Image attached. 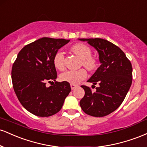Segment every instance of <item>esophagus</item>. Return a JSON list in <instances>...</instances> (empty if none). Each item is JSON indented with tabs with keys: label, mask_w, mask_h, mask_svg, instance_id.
I'll return each instance as SVG.
<instances>
[{
	"label": "esophagus",
	"mask_w": 147,
	"mask_h": 147,
	"mask_svg": "<svg viewBox=\"0 0 147 147\" xmlns=\"http://www.w3.org/2000/svg\"><path fill=\"white\" fill-rule=\"evenodd\" d=\"M77 86H78L77 85H75V84H70V87H71V89L72 90H74V89H75L76 88H77Z\"/></svg>",
	"instance_id": "obj_1"
}]
</instances>
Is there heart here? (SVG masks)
Segmentation results:
<instances>
[{"mask_svg":"<svg viewBox=\"0 0 147 147\" xmlns=\"http://www.w3.org/2000/svg\"><path fill=\"white\" fill-rule=\"evenodd\" d=\"M72 51L82 60L84 66L92 70L96 67V61L91 57L92 51L88 45L84 43H77L72 47ZM53 64L57 69L62 70L64 68V53L58 51L53 58ZM87 77V72L84 69L77 70H67L60 76L62 81L72 84H77Z\"/></svg>","mask_w":147,"mask_h":147,"instance_id":"1","label":"heart"}]
</instances>
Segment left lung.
I'll return each mask as SVG.
<instances>
[{
  "mask_svg": "<svg viewBox=\"0 0 147 147\" xmlns=\"http://www.w3.org/2000/svg\"><path fill=\"white\" fill-rule=\"evenodd\" d=\"M97 50L101 65L87 81L99 84L95 92L82 86L85 95L80 106L84 113L94 117H104L121 105L132 84L133 68L124 52L103 38H79Z\"/></svg>",
  "mask_w": 147,
  "mask_h": 147,
  "instance_id": "8db88e82",
  "label": "left lung"
}]
</instances>
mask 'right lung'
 Returning <instances> with one entry per match:
<instances>
[{"label":"right lung","instance_id":"obj_1","mask_svg":"<svg viewBox=\"0 0 147 147\" xmlns=\"http://www.w3.org/2000/svg\"><path fill=\"white\" fill-rule=\"evenodd\" d=\"M69 41L43 37L22 48L13 64L11 80L15 93L22 106L35 115L56 114L71 90L68 82H56L53 64L55 53ZM46 82L54 85L46 87Z\"/></svg>","mask_w":147,"mask_h":147}]
</instances>
